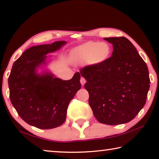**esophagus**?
Here are the masks:
<instances>
[{
    "label": "esophagus",
    "mask_w": 159,
    "mask_h": 159,
    "mask_svg": "<svg viewBox=\"0 0 159 159\" xmlns=\"http://www.w3.org/2000/svg\"><path fill=\"white\" fill-rule=\"evenodd\" d=\"M80 83H81V85H84V84H85V82H86V80H85V79H84V78H83V77H81V78H80Z\"/></svg>",
    "instance_id": "esophagus-1"
}]
</instances>
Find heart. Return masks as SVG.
Returning <instances> with one entry per match:
<instances>
[{
    "instance_id": "1",
    "label": "heart",
    "mask_w": 159,
    "mask_h": 159,
    "mask_svg": "<svg viewBox=\"0 0 159 159\" xmlns=\"http://www.w3.org/2000/svg\"><path fill=\"white\" fill-rule=\"evenodd\" d=\"M109 45L102 42H88L75 50L74 55L79 62L89 61L91 64H99L105 61L110 55Z\"/></svg>"
}]
</instances>
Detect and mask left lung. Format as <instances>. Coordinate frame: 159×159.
<instances>
[{
    "instance_id": "8db88e82",
    "label": "left lung",
    "mask_w": 159,
    "mask_h": 159,
    "mask_svg": "<svg viewBox=\"0 0 159 159\" xmlns=\"http://www.w3.org/2000/svg\"><path fill=\"white\" fill-rule=\"evenodd\" d=\"M113 45L111 57L86 66L80 73L86 79L89 104L99 123L118 125L130 122L146 103L149 89L146 63L125 37L104 38Z\"/></svg>"
}]
</instances>
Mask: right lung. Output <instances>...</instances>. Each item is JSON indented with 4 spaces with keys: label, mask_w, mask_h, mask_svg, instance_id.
Listing matches in <instances>:
<instances>
[{
    "label": "right lung",
    "mask_w": 159,
    "mask_h": 159,
    "mask_svg": "<svg viewBox=\"0 0 159 159\" xmlns=\"http://www.w3.org/2000/svg\"><path fill=\"white\" fill-rule=\"evenodd\" d=\"M66 43L31 47L12 65L8 78L10 101L19 116L36 128L51 129L63 124L69 102L81 87L79 72L71 79L62 80L50 72L36 71L45 64L47 54L60 49Z\"/></svg>",
    "instance_id": "right-lung-1"
}]
</instances>
